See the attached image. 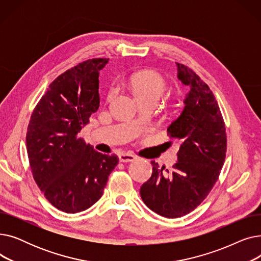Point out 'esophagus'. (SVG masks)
I'll list each match as a JSON object with an SVG mask.
<instances>
[{"label": "esophagus", "mask_w": 261, "mask_h": 261, "mask_svg": "<svg viewBox=\"0 0 261 261\" xmlns=\"http://www.w3.org/2000/svg\"><path fill=\"white\" fill-rule=\"evenodd\" d=\"M119 161L122 162V163H127V162H133L136 158L131 154V153H128V152H122L119 154Z\"/></svg>", "instance_id": "obj_1"}]
</instances>
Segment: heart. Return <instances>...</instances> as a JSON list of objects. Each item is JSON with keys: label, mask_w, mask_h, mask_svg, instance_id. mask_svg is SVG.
I'll use <instances>...</instances> for the list:
<instances>
[{"label": "heart", "mask_w": 261, "mask_h": 261, "mask_svg": "<svg viewBox=\"0 0 261 261\" xmlns=\"http://www.w3.org/2000/svg\"><path fill=\"white\" fill-rule=\"evenodd\" d=\"M127 85L139 100L151 99L156 102L167 88L165 78L152 70H144L131 74L127 80ZM115 94V88H111L108 92L107 99H113Z\"/></svg>", "instance_id": "heart-1"}]
</instances>
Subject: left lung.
<instances>
[{
	"instance_id": "8db88e82",
	"label": "left lung",
	"mask_w": 261,
	"mask_h": 261,
	"mask_svg": "<svg viewBox=\"0 0 261 261\" xmlns=\"http://www.w3.org/2000/svg\"><path fill=\"white\" fill-rule=\"evenodd\" d=\"M176 66L177 78L190 88L182 113L167 129L169 138L180 145L177 162L167 174L165 166L152 161L151 177L140 190L147 206L166 218L189 214L208 196L227 147L223 116L210 87L188 66L177 62Z\"/></svg>"
}]
</instances>
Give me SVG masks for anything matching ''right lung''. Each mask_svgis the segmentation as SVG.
<instances>
[{
	"instance_id": "add662e5",
	"label": "right lung",
	"mask_w": 261,
	"mask_h": 261,
	"mask_svg": "<svg viewBox=\"0 0 261 261\" xmlns=\"http://www.w3.org/2000/svg\"><path fill=\"white\" fill-rule=\"evenodd\" d=\"M108 58L81 62L49 85L31 116L26 149L34 180L47 201L67 214L97 202L115 154L95 151L78 134L99 107V71Z\"/></svg>"
}]
</instances>
